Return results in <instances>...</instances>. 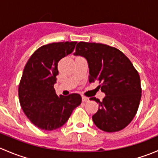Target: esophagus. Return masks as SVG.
<instances>
[{
	"label": "esophagus",
	"instance_id": "1",
	"mask_svg": "<svg viewBox=\"0 0 158 158\" xmlns=\"http://www.w3.org/2000/svg\"><path fill=\"white\" fill-rule=\"evenodd\" d=\"M82 102H89V98H86V97H84V96H82Z\"/></svg>",
	"mask_w": 158,
	"mask_h": 158
}]
</instances>
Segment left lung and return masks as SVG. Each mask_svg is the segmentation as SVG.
<instances>
[{"mask_svg": "<svg viewBox=\"0 0 158 158\" xmlns=\"http://www.w3.org/2000/svg\"><path fill=\"white\" fill-rule=\"evenodd\" d=\"M74 56L87 60L89 82L98 81V88L106 94L98 103V111L92 115L95 125L106 132L122 130L134 118L141 97L140 76L131 62L122 52L102 44L79 42Z\"/></svg>", "mask_w": 158, "mask_h": 158, "instance_id": "left-lung-1", "label": "left lung"}]
</instances>
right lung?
<instances>
[{
    "label": "right lung",
    "instance_id": "obj_1",
    "mask_svg": "<svg viewBox=\"0 0 158 158\" xmlns=\"http://www.w3.org/2000/svg\"><path fill=\"white\" fill-rule=\"evenodd\" d=\"M76 42H60L44 45L30 56L19 85L20 106L30 122L42 130L63 126L72 112L82 102L79 94L58 95L54 89L59 61L72 53Z\"/></svg>",
    "mask_w": 158,
    "mask_h": 158
}]
</instances>
